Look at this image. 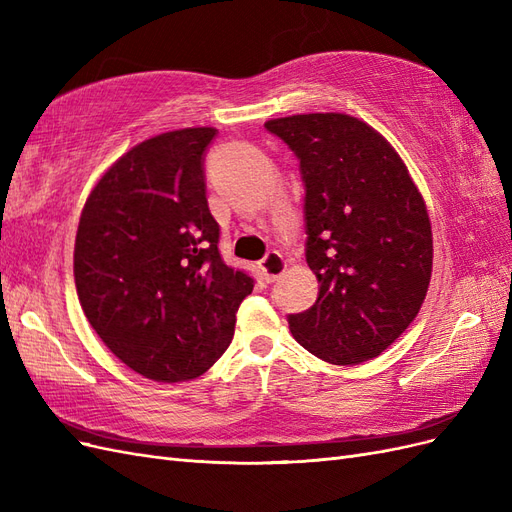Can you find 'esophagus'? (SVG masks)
<instances>
[{
  "label": "esophagus",
  "instance_id": "esophagus-1",
  "mask_svg": "<svg viewBox=\"0 0 512 512\" xmlns=\"http://www.w3.org/2000/svg\"><path fill=\"white\" fill-rule=\"evenodd\" d=\"M260 271L265 275V280L271 284L286 271V260L282 258L280 252H269L260 260Z\"/></svg>",
  "mask_w": 512,
  "mask_h": 512
}]
</instances>
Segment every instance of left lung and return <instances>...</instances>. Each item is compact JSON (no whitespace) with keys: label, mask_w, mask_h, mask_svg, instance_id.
I'll use <instances>...</instances> for the list:
<instances>
[{"label":"left lung","mask_w":512,"mask_h":512,"mask_svg":"<svg viewBox=\"0 0 512 512\" xmlns=\"http://www.w3.org/2000/svg\"><path fill=\"white\" fill-rule=\"evenodd\" d=\"M265 128L299 158L305 183V258L316 303L290 314V333L318 359H376L421 309L433 235L425 200L395 147L346 113L271 119Z\"/></svg>","instance_id":"left-lung-1"}]
</instances>
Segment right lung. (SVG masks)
Listing matches in <instances>:
<instances>
[{
    "mask_svg": "<svg viewBox=\"0 0 512 512\" xmlns=\"http://www.w3.org/2000/svg\"><path fill=\"white\" fill-rule=\"evenodd\" d=\"M215 128L138 143L89 192L74 241L83 312L121 363L156 382L203 376L254 280L220 256L203 153Z\"/></svg>",
    "mask_w": 512,
    "mask_h": 512,
    "instance_id": "obj_1",
    "label": "right lung"
}]
</instances>
